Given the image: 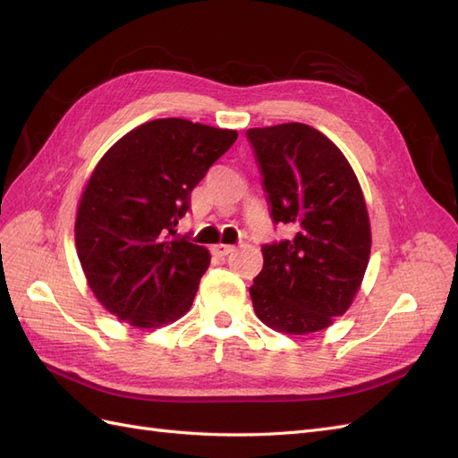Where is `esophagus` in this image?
I'll list each match as a JSON object with an SVG mask.
<instances>
[{
	"mask_svg": "<svg viewBox=\"0 0 458 458\" xmlns=\"http://www.w3.org/2000/svg\"><path fill=\"white\" fill-rule=\"evenodd\" d=\"M233 250H234V246H231V244H214L212 246V254L217 258H224V256L231 254Z\"/></svg>",
	"mask_w": 458,
	"mask_h": 458,
	"instance_id": "34e87169",
	"label": "esophagus"
}]
</instances>
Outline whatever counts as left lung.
Masks as SVG:
<instances>
[{"label":"left lung","mask_w":458,"mask_h":458,"mask_svg":"<svg viewBox=\"0 0 458 458\" xmlns=\"http://www.w3.org/2000/svg\"><path fill=\"white\" fill-rule=\"evenodd\" d=\"M250 140L271 217L293 237L261 248L250 286L261 323L310 335L350 310L370 258V221L361 185L342 150L308 123L252 128Z\"/></svg>","instance_id":"left-lung-1"}]
</instances>
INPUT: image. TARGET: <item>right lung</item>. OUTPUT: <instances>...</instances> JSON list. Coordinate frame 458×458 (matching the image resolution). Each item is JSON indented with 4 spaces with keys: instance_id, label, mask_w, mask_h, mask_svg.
I'll return each mask as SVG.
<instances>
[{
    "instance_id": "1",
    "label": "right lung",
    "mask_w": 458,
    "mask_h": 458,
    "mask_svg": "<svg viewBox=\"0 0 458 458\" xmlns=\"http://www.w3.org/2000/svg\"><path fill=\"white\" fill-rule=\"evenodd\" d=\"M237 137L158 118L128 131L97 162L78 204L76 250L93 296L120 321L158 328L191 310L210 252L175 227L191 191Z\"/></svg>"
}]
</instances>
